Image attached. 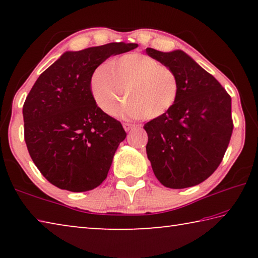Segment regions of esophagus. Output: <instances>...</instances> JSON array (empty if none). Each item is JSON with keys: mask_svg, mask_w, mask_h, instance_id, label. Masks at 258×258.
Returning <instances> with one entry per match:
<instances>
[{"mask_svg": "<svg viewBox=\"0 0 258 258\" xmlns=\"http://www.w3.org/2000/svg\"><path fill=\"white\" fill-rule=\"evenodd\" d=\"M123 127H124V130L126 131V132H130V131H132V130L135 127V126L132 125V124L125 123V124H123Z\"/></svg>", "mask_w": 258, "mask_h": 258, "instance_id": "34e87169", "label": "esophagus"}]
</instances>
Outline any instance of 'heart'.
<instances>
[{
    "label": "heart",
    "mask_w": 258,
    "mask_h": 258,
    "mask_svg": "<svg viewBox=\"0 0 258 258\" xmlns=\"http://www.w3.org/2000/svg\"><path fill=\"white\" fill-rule=\"evenodd\" d=\"M92 95L107 115H115L127 100L125 115L156 119L176 103L180 83L171 68L152 56L130 53L99 67L91 80Z\"/></svg>",
    "instance_id": "b5f03b06"
}]
</instances>
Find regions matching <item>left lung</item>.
Wrapping results in <instances>:
<instances>
[{"instance_id": "obj_1", "label": "left lung", "mask_w": 258, "mask_h": 258, "mask_svg": "<svg viewBox=\"0 0 258 258\" xmlns=\"http://www.w3.org/2000/svg\"><path fill=\"white\" fill-rule=\"evenodd\" d=\"M146 53L176 74L180 93L166 115L143 126L152 171L161 184L184 189L204 182L221 164L233 124L231 98L184 51Z\"/></svg>"}]
</instances>
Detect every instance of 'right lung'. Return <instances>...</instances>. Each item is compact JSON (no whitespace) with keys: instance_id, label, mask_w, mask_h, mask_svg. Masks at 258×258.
Masks as SVG:
<instances>
[{"instance_id":"obj_1","label":"right lung","mask_w":258,"mask_h":258,"mask_svg":"<svg viewBox=\"0 0 258 258\" xmlns=\"http://www.w3.org/2000/svg\"><path fill=\"white\" fill-rule=\"evenodd\" d=\"M135 47L120 42L66 51L41 74L26 98L28 152L42 175L59 189L84 192L106 180L126 133L97 106L91 78L109 56Z\"/></svg>"}]
</instances>
